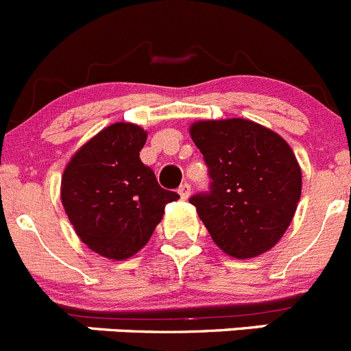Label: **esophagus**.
Masks as SVG:
<instances>
[{
  "instance_id": "34e87169",
  "label": "esophagus",
  "mask_w": 351,
  "mask_h": 351,
  "mask_svg": "<svg viewBox=\"0 0 351 351\" xmlns=\"http://www.w3.org/2000/svg\"><path fill=\"white\" fill-rule=\"evenodd\" d=\"M178 194L182 199H189V195H191V185L189 183H182L178 189Z\"/></svg>"
}]
</instances>
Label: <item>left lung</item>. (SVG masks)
Instances as JSON below:
<instances>
[{
	"label": "left lung",
	"mask_w": 351,
	"mask_h": 351,
	"mask_svg": "<svg viewBox=\"0 0 351 351\" xmlns=\"http://www.w3.org/2000/svg\"><path fill=\"white\" fill-rule=\"evenodd\" d=\"M210 169V194L191 197L215 245L234 258L266 254L301 199V166L278 132L248 119L197 121L189 129Z\"/></svg>",
	"instance_id": "1"
}]
</instances>
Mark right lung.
Returning a JSON list of instances; mask_svg holds the SVG:
<instances>
[{
	"instance_id": "add662e5",
	"label": "right lung",
	"mask_w": 351,
	"mask_h": 351,
	"mask_svg": "<svg viewBox=\"0 0 351 351\" xmlns=\"http://www.w3.org/2000/svg\"><path fill=\"white\" fill-rule=\"evenodd\" d=\"M147 131L115 122L82 145L66 164L61 201L82 243L110 261H125L143 248L180 195L160 189L140 159Z\"/></svg>"
}]
</instances>
